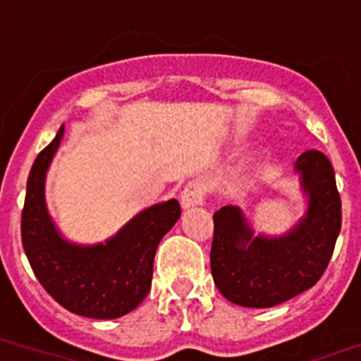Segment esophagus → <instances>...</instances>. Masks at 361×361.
Here are the masks:
<instances>
[{"label": "esophagus", "instance_id": "obj_1", "mask_svg": "<svg viewBox=\"0 0 361 361\" xmlns=\"http://www.w3.org/2000/svg\"><path fill=\"white\" fill-rule=\"evenodd\" d=\"M206 184L202 180H191L186 188H184L183 195H180V204H183L184 209H190V207H197L204 202L206 198Z\"/></svg>", "mask_w": 361, "mask_h": 361}]
</instances>
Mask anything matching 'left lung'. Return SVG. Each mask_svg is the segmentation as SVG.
Here are the masks:
<instances>
[{"label":"left lung","mask_w":361,"mask_h":361,"mask_svg":"<svg viewBox=\"0 0 361 361\" xmlns=\"http://www.w3.org/2000/svg\"><path fill=\"white\" fill-rule=\"evenodd\" d=\"M295 173L308 198L304 216L286 234H254L245 214L224 206L213 214L211 274L220 293L245 308H272L322 277L342 227L335 170L319 150L304 152Z\"/></svg>","instance_id":"8db88e82"}]
</instances>
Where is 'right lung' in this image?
Masks as SVG:
<instances>
[{
    "label": "right lung",
    "mask_w": 361,
    "mask_h": 361,
    "mask_svg": "<svg viewBox=\"0 0 361 361\" xmlns=\"http://www.w3.org/2000/svg\"><path fill=\"white\" fill-rule=\"evenodd\" d=\"M64 135L37 155L26 183L21 214L23 249L42 288L68 312L89 319H118L148 295L159 241L175 226V198L140 211L105 243L78 245L66 240L46 207L44 183Z\"/></svg>",
    "instance_id": "obj_1"
}]
</instances>
